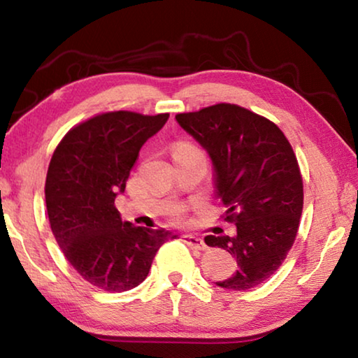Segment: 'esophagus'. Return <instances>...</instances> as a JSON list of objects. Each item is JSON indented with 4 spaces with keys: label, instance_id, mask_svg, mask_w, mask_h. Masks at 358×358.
I'll return each mask as SVG.
<instances>
[{
    "label": "esophagus",
    "instance_id": "obj_1",
    "mask_svg": "<svg viewBox=\"0 0 358 358\" xmlns=\"http://www.w3.org/2000/svg\"><path fill=\"white\" fill-rule=\"evenodd\" d=\"M183 241L185 243L189 246V248H194V250H205V243H203V240L202 238H199V237H196V235H183Z\"/></svg>",
    "mask_w": 358,
    "mask_h": 358
}]
</instances>
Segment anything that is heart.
I'll list each match as a JSON object with an SVG mask.
<instances>
[{"mask_svg": "<svg viewBox=\"0 0 358 358\" xmlns=\"http://www.w3.org/2000/svg\"><path fill=\"white\" fill-rule=\"evenodd\" d=\"M194 150H197L196 147H194V145L181 142V143H178V145H175V150H173V153H175V151H194ZM180 211H181V210H180L178 207H172L171 210H169V213H172V215H178Z\"/></svg>", "mask_w": 358, "mask_h": 358, "instance_id": "b5f03b06", "label": "heart"}]
</instances>
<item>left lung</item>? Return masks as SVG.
<instances>
[{"label":"left lung","instance_id":"8db88e82","mask_svg":"<svg viewBox=\"0 0 358 358\" xmlns=\"http://www.w3.org/2000/svg\"><path fill=\"white\" fill-rule=\"evenodd\" d=\"M178 124L208 151L224 221L237 234L207 235L205 243L237 259L216 286L248 290L280 268L292 248L303 210V180L286 136L273 121L235 104L178 113Z\"/></svg>","mask_w":358,"mask_h":358}]
</instances>
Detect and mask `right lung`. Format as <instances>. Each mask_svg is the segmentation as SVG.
<instances>
[{
    "label": "right lung",
    "mask_w": 358,
    "mask_h": 358,
    "mask_svg": "<svg viewBox=\"0 0 358 358\" xmlns=\"http://www.w3.org/2000/svg\"><path fill=\"white\" fill-rule=\"evenodd\" d=\"M167 120L169 113H101L72 128L53 151L45 180L52 232L77 273L107 292L137 287L157 250L177 238L121 221L115 208L142 145Z\"/></svg>",
    "instance_id": "add662e5"
}]
</instances>
